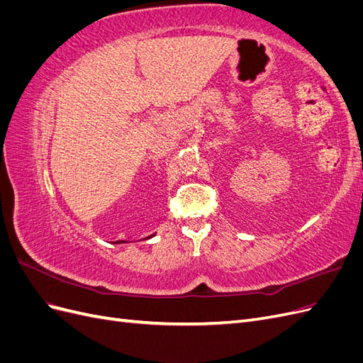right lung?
I'll list each match as a JSON object with an SVG mask.
<instances>
[{
    "mask_svg": "<svg viewBox=\"0 0 363 363\" xmlns=\"http://www.w3.org/2000/svg\"><path fill=\"white\" fill-rule=\"evenodd\" d=\"M152 236H155V235H150L147 239H150V238H152ZM115 244H127V242H125V240H116Z\"/></svg>",
    "mask_w": 363,
    "mask_h": 363,
    "instance_id": "right-lung-1",
    "label": "right lung"
}]
</instances>
